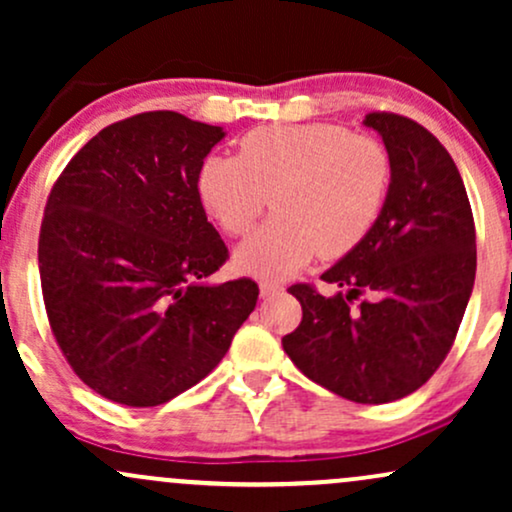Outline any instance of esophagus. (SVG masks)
I'll return each mask as SVG.
<instances>
[{"mask_svg":"<svg viewBox=\"0 0 512 512\" xmlns=\"http://www.w3.org/2000/svg\"><path fill=\"white\" fill-rule=\"evenodd\" d=\"M281 291H284V289H281L279 284H274V281H260V296L262 298H272Z\"/></svg>","mask_w":512,"mask_h":512,"instance_id":"34e87169","label":"esophagus"}]
</instances>
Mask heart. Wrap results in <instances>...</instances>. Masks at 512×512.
<instances>
[{
    "label": "heart",
    "instance_id": "b5f03b06",
    "mask_svg": "<svg viewBox=\"0 0 512 512\" xmlns=\"http://www.w3.org/2000/svg\"><path fill=\"white\" fill-rule=\"evenodd\" d=\"M392 163L378 139L332 122L269 125L238 142L236 158L207 156L197 195L226 233H248L236 264L260 279H284L320 252L342 257L378 223L390 195Z\"/></svg>",
    "mask_w": 512,
    "mask_h": 512
}]
</instances>
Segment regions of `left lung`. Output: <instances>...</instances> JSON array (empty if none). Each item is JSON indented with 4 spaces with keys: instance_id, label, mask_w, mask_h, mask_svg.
<instances>
[{
    "instance_id": "1",
    "label": "left lung",
    "mask_w": 512,
    "mask_h": 512,
    "mask_svg": "<svg viewBox=\"0 0 512 512\" xmlns=\"http://www.w3.org/2000/svg\"><path fill=\"white\" fill-rule=\"evenodd\" d=\"M392 182L373 231L322 274V296L296 284L303 320L281 339L296 368L358 404L395 402L419 390L448 356L477 274L472 207L445 146L409 117L370 113ZM371 298L358 311L348 303Z\"/></svg>"
}]
</instances>
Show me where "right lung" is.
Listing matches in <instances>:
<instances>
[{
    "label": "right lung",
    "mask_w": 512,
    "mask_h": 512,
    "mask_svg": "<svg viewBox=\"0 0 512 512\" xmlns=\"http://www.w3.org/2000/svg\"><path fill=\"white\" fill-rule=\"evenodd\" d=\"M226 137L170 110L101 129L52 187L38 240L45 310L93 392L158 407L221 363L255 310L252 279L209 284L228 250L197 195Z\"/></svg>",
    "instance_id": "1"
}]
</instances>
